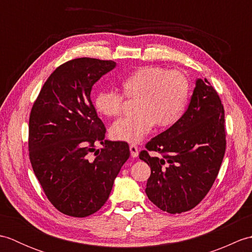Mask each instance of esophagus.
<instances>
[{
  "mask_svg": "<svg viewBox=\"0 0 252 252\" xmlns=\"http://www.w3.org/2000/svg\"><path fill=\"white\" fill-rule=\"evenodd\" d=\"M130 152H131V156L133 158H136L138 156V147L135 145H130Z\"/></svg>",
  "mask_w": 252,
  "mask_h": 252,
  "instance_id": "1",
  "label": "esophagus"
}]
</instances>
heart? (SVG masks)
Wrapping results in <instances>:
<instances>
[{
	"label": "heart",
	"instance_id": "obj_1",
	"mask_svg": "<svg viewBox=\"0 0 252 252\" xmlns=\"http://www.w3.org/2000/svg\"><path fill=\"white\" fill-rule=\"evenodd\" d=\"M127 98L138 97L136 115L116 121L110 136L116 141L140 143L156 125L172 126L186 107L189 95V80L180 71L160 66H145L133 71L122 81ZM125 95L116 90H101L94 97V107L106 117L119 116L125 105Z\"/></svg>",
	"mask_w": 252,
	"mask_h": 252
}]
</instances>
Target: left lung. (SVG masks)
I'll use <instances>...</instances> for the list:
<instances>
[{
  "label": "left lung",
  "instance_id": "left-lung-1",
  "mask_svg": "<svg viewBox=\"0 0 252 252\" xmlns=\"http://www.w3.org/2000/svg\"><path fill=\"white\" fill-rule=\"evenodd\" d=\"M225 120L220 96L207 79L196 80L189 108L140 153L151 167L145 192L169 213L195 208L210 190L225 154ZM149 151L159 152L155 158Z\"/></svg>",
  "mask_w": 252,
  "mask_h": 252
}]
</instances>
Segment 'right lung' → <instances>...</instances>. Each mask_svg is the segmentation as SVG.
<instances>
[{"label":"right lung","instance_id":"1","mask_svg":"<svg viewBox=\"0 0 252 252\" xmlns=\"http://www.w3.org/2000/svg\"><path fill=\"white\" fill-rule=\"evenodd\" d=\"M112 61L76 58L57 67L42 87L29 118V158L47 199L63 215L84 218L105 205L130 157L126 142L105 140L91 100ZM104 147L94 151V144ZM94 153V157L90 154Z\"/></svg>","mask_w":252,"mask_h":252}]
</instances>
